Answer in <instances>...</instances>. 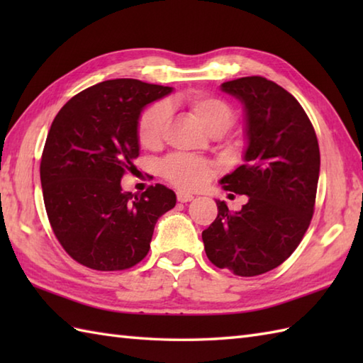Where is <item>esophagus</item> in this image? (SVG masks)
I'll use <instances>...</instances> for the list:
<instances>
[{"label": "esophagus", "mask_w": 363, "mask_h": 363, "mask_svg": "<svg viewBox=\"0 0 363 363\" xmlns=\"http://www.w3.org/2000/svg\"><path fill=\"white\" fill-rule=\"evenodd\" d=\"M194 198L195 196L191 194H187V191H177V201H181V203H189Z\"/></svg>", "instance_id": "34e87169"}]
</instances>
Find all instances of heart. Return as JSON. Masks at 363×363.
Here are the masks:
<instances>
[{
	"instance_id": "obj_1",
	"label": "heart",
	"mask_w": 363,
	"mask_h": 363,
	"mask_svg": "<svg viewBox=\"0 0 363 363\" xmlns=\"http://www.w3.org/2000/svg\"><path fill=\"white\" fill-rule=\"evenodd\" d=\"M187 106L207 133L223 134L234 123L233 109L220 98L194 95L187 98ZM168 115V106L164 103L150 106L140 115L137 125V137L142 146L154 148L160 143ZM162 173L167 179L182 189H198L209 179L212 174V165L209 162L194 156L176 154L162 164Z\"/></svg>"
}]
</instances>
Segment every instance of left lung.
<instances>
[{"instance_id": "8db88e82", "label": "left lung", "mask_w": 363, "mask_h": 363, "mask_svg": "<svg viewBox=\"0 0 363 363\" xmlns=\"http://www.w3.org/2000/svg\"><path fill=\"white\" fill-rule=\"evenodd\" d=\"M245 112V164L223 176L225 190L248 196L203 230L207 257L238 276L279 267L296 250L311 225L320 176V148L312 123L296 98L262 76L223 82Z\"/></svg>"}]
</instances>
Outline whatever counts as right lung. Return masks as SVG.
<instances>
[{"label": "right lung", "mask_w": 363, "mask_h": 363, "mask_svg": "<svg viewBox=\"0 0 363 363\" xmlns=\"http://www.w3.org/2000/svg\"><path fill=\"white\" fill-rule=\"evenodd\" d=\"M173 87L111 79L82 90L54 118L42 154L45 209L70 256L99 272L138 264L157 220L176 195L162 184L142 195L123 191L121 177L140 154L138 118Z\"/></svg>", "instance_id": "obj_1"}]
</instances>
